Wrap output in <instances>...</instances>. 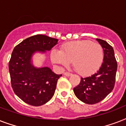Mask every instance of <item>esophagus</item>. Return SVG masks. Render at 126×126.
<instances>
[{
  "mask_svg": "<svg viewBox=\"0 0 126 126\" xmlns=\"http://www.w3.org/2000/svg\"><path fill=\"white\" fill-rule=\"evenodd\" d=\"M63 75H65V76H67V77H70V76H71L72 75V74L70 73H68V72H65V73H64V74Z\"/></svg>",
  "mask_w": 126,
  "mask_h": 126,
  "instance_id": "34e87169",
  "label": "esophagus"
}]
</instances>
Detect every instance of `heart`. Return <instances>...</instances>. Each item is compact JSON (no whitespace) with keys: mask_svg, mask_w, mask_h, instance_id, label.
<instances>
[{"mask_svg":"<svg viewBox=\"0 0 126 126\" xmlns=\"http://www.w3.org/2000/svg\"><path fill=\"white\" fill-rule=\"evenodd\" d=\"M104 59L101 44L89 40H76L63 44L61 51L53 49L51 59L57 65L66 67L73 61L75 71L80 75L88 76L99 69Z\"/></svg>","mask_w":126,"mask_h":126,"instance_id":"heart-1","label":"heart"}]
</instances>
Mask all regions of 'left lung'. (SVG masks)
I'll return each mask as SVG.
<instances>
[{
	"label": "left lung",
	"instance_id": "obj_1",
	"mask_svg": "<svg viewBox=\"0 0 126 126\" xmlns=\"http://www.w3.org/2000/svg\"><path fill=\"white\" fill-rule=\"evenodd\" d=\"M104 51L103 62L99 71L89 77L81 78L80 84L73 89L77 97L86 104L97 103L112 91L116 80L117 62L111 46L97 38Z\"/></svg>",
	"mask_w": 126,
	"mask_h": 126
}]
</instances>
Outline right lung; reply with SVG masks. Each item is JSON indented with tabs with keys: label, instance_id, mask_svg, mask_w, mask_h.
I'll list each match as a JSON object with an SVG mask.
<instances>
[{
	"label": "right lung",
	"instance_id": "add662e5",
	"mask_svg": "<svg viewBox=\"0 0 126 126\" xmlns=\"http://www.w3.org/2000/svg\"><path fill=\"white\" fill-rule=\"evenodd\" d=\"M58 40L37 34L25 39L14 47L9 61V72L14 92L25 103L41 106L51 99L55 93L58 79L49 67L37 68L31 61L36 51H49Z\"/></svg>",
	"mask_w": 126,
	"mask_h": 126
}]
</instances>
